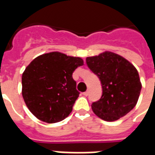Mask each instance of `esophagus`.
<instances>
[{"mask_svg": "<svg viewBox=\"0 0 155 155\" xmlns=\"http://www.w3.org/2000/svg\"><path fill=\"white\" fill-rule=\"evenodd\" d=\"M83 94H84V96H87L88 94H89V91H85V92H84V93H83Z\"/></svg>", "mask_w": 155, "mask_h": 155, "instance_id": "esophagus-1", "label": "esophagus"}]
</instances>
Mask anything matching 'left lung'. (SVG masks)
Segmentation results:
<instances>
[{"label": "left lung", "instance_id": "1", "mask_svg": "<svg viewBox=\"0 0 155 155\" xmlns=\"http://www.w3.org/2000/svg\"><path fill=\"white\" fill-rule=\"evenodd\" d=\"M86 63L100 78L103 90L100 101L91 104L93 112L110 122L126 115L136 105L142 88L136 68L111 51L87 57Z\"/></svg>", "mask_w": 155, "mask_h": 155}]
</instances>
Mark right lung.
<instances>
[{
  "mask_svg": "<svg viewBox=\"0 0 155 155\" xmlns=\"http://www.w3.org/2000/svg\"><path fill=\"white\" fill-rule=\"evenodd\" d=\"M84 64L81 57L59 51L41 54L22 74V96L29 110L38 120L57 123L71 114L79 97L74 70Z\"/></svg>",
  "mask_w": 155,
  "mask_h": 155,
  "instance_id": "obj_1",
  "label": "right lung"
}]
</instances>
